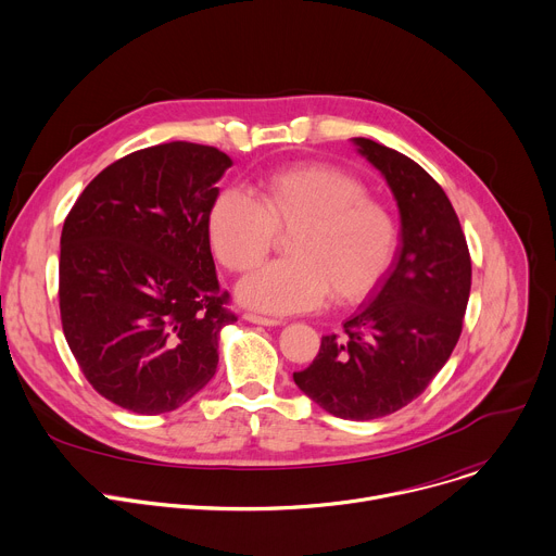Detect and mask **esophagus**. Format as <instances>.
I'll use <instances>...</instances> for the list:
<instances>
[{
  "label": "esophagus",
  "mask_w": 556,
  "mask_h": 556,
  "mask_svg": "<svg viewBox=\"0 0 556 556\" xmlns=\"http://www.w3.org/2000/svg\"><path fill=\"white\" fill-rule=\"evenodd\" d=\"M242 320L252 323V325H263V327H278V325H282L276 318H265V316H256V314H242Z\"/></svg>",
  "instance_id": "34e87169"
}]
</instances>
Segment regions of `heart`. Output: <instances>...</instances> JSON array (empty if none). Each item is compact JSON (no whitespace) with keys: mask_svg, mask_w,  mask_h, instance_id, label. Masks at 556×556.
Instances as JSON below:
<instances>
[{"mask_svg":"<svg viewBox=\"0 0 556 556\" xmlns=\"http://www.w3.org/2000/svg\"><path fill=\"white\" fill-rule=\"evenodd\" d=\"M218 263L242 274L258 267L278 233H289V261L247 276L238 300L269 316L312 312L329 293L357 302L391 267L397 231L384 205L366 197L364 185L327 163H298L265 174L254 199L223 188L207 216Z\"/></svg>","mask_w":556,"mask_h":556,"instance_id":"b5f03b06","label":"heart"}]
</instances>
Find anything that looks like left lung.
Segmentation results:
<instances>
[{
    "instance_id": "obj_1",
    "label": "left lung",
    "mask_w": 556,
    "mask_h": 556,
    "mask_svg": "<svg viewBox=\"0 0 556 556\" xmlns=\"http://www.w3.org/2000/svg\"><path fill=\"white\" fill-rule=\"evenodd\" d=\"M384 176L400 210V254L371 300L325 336L316 359L293 374L298 389L342 419L400 410L448 362L470 295V254L438 180L413 159L371 139H351Z\"/></svg>"
}]
</instances>
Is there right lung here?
Segmentation results:
<instances>
[{
    "mask_svg": "<svg viewBox=\"0 0 556 556\" xmlns=\"http://www.w3.org/2000/svg\"><path fill=\"white\" fill-rule=\"evenodd\" d=\"M231 159L163 143L118 159L73 205L59 254L68 346L97 393L141 415L169 413L216 374L227 309L207 216Z\"/></svg>",
    "mask_w": 556,
    "mask_h": 556,
    "instance_id": "obj_1",
    "label": "right lung"
}]
</instances>
